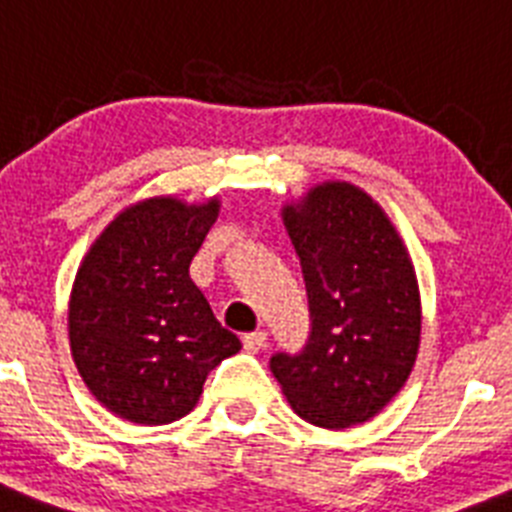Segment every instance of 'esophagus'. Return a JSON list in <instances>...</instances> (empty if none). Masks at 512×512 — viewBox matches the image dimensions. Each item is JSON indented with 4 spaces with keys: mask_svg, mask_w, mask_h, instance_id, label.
Wrapping results in <instances>:
<instances>
[{
    "mask_svg": "<svg viewBox=\"0 0 512 512\" xmlns=\"http://www.w3.org/2000/svg\"><path fill=\"white\" fill-rule=\"evenodd\" d=\"M242 343H244V349H247L249 354H257V351L263 349L265 343H268V333H265V330H255V333H244Z\"/></svg>",
    "mask_w": 512,
    "mask_h": 512,
    "instance_id": "34e87169",
    "label": "esophagus"
}]
</instances>
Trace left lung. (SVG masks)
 <instances>
[{"label": "left lung", "instance_id": "obj_1", "mask_svg": "<svg viewBox=\"0 0 512 512\" xmlns=\"http://www.w3.org/2000/svg\"><path fill=\"white\" fill-rule=\"evenodd\" d=\"M309 299L307 346L270 369L304 422L346 429L380 414L406 385L422 336L409 249L364 190L315 184L283 205Z\"/></svg>", "mask_w": 512, "mask_h": 512}]
</instances>
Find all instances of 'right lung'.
<instances>
[{"instance_id":"add662e5","label":"right lung","mask_w":512,"mask_h":512,"mask_svg":"<svg viewBox=\"0 0 512 512\" xmlns=\"http://www.w3.org/2000/svg\"><path fill=\"white\" fill-rule=\"evenodd\" d=\"M221 203L148 197L90 244L70 296L75 367L101 406L135 424H171L200 401L213 367L242 349L190 278Z\"/></svg>"}]
</instances>
